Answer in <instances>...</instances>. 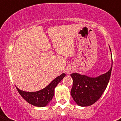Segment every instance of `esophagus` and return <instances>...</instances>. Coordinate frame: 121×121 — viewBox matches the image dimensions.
Listing matches in <instances>:
<instances>
[{"label": "esophagus", "mask_w": 121, "mask_h": 121, "mask_svg": "<svg viewBox=\"0 0 121 121\" xmlns=\"http://www.w3.org/2000/svg\"><path fill=\"white\" fill-rule=\"evenodd\" d=\"M72 72H73V69L72 68H70V67H68L66 70V72L67 74H70Z\"/></svg>", "instance_id": "34e87169"}]
</instances>
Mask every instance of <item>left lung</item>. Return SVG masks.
Masks as SVG:
<instances>
[{"mask_svg": "<svg viewBox=\"0 0 121 121\" xmlns=\"http://www.w3.org/2000/svg\"><path fill=\"white\" fill-rule=\"evenodd\" d=\"M112 67L106 73L95 78L77 73L70 75L73 78L71 95L78 105L86 107L92 105L99 99L108 85Z\"/></svg>", "mask_w": 121, "mask_h": 121, "instance_id": "obj_1", "label": "left lung"}]
</instances>
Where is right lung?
I'll use <instances>...</instances> for the list:
<instances>
[{
	"label": "right lung",
	"mask_w": 121,
	"mask_h": 121,
	"mask_svg": "<svg viewBox=\"0 0 121 121\" xmlns=\"http://www.w3.org/2000/svg\"><path fill=\"white\" fill-rule=\"evenodd\" d=\"M65 74L63 73L53 80L46 87L35 92H27L19 90L16 87L18 92L26 101L31 105L37 107H44L48 104L52 100L55 93V88L58 83L65 77Z\"/></svg>",
	"instance_id": "1"
}]
</instances>
